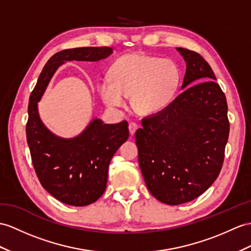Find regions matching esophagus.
Wrapping results in <instances>:
<instances>
[{"label": "esophagus", "mask_w": 251, "mask_h": 251, "mask_svg": "<svg viewBox=\"0 0 251 251\" xmlns=\"http://www.w3.org/2000/svg\"><path fill=\"white\" fill-rule=\"evenodd\" d=\"M137 129H138L137 124H135V122H130V124H129V130H130L131 135H133V134L136 132Z\"/></svg>", "instance_id": "34e87169"}]
</instances>
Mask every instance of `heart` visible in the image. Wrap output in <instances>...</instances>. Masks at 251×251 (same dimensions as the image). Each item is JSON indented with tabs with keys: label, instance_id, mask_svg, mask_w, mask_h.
<instances>
[{
	"label": "heart",
	"instance_id": "1",
	"mask_svg": "<svg viewBox=\"0 0 251 251\" xmlns=\"http://www.w3.org/2000/svg\"><path fill=\"white\" fill-rule=\"evenodd\" d=\"M180 71L172 59L146 53H129L117 58L108 78L98 82L97 88L106 106L120 108L131 96L132 106L139 114H154L166 107L176 95Z\"/></svg>",
	"mask_w": 251,
	"mask_h": 251
}]
</instances>
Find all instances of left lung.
I'll use <instances>...</instances> for the list:
<instances>
[{
	"label": "left lung",
	"mask_w": 251,
	"mask_h": 251,
	"mask_svg": "<svg viewBox=\"0 0 251 251\" xmlns=\"http://www.w3.org/2000/svg\"><path fill=\"white\" fill-rule=\"evenodd\" d=\"M176 50L186 62L184 90L163 111L143 118L135 133L146 185L169 205L199 197L217 179L230 127L227 100L210 65L197 52Z\"/></svg>",
	"instance_id": "left-lung-1"
}]
</instances>
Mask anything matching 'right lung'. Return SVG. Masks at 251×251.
<instances>
[{
    "label": "right lung",
    "mask_w": 251,
    "mask_h": 251,
    "mask_svg": "<svg viewBox=\"0 0 251 251\" xmlns=\"http://www.w3.org/2000/svg\"><path fill=\"white\" fill-rule=\"evenodd\" d=\"M113 53L108 47L67 49L48 60L28 102L26 139L38 180L54 198L69 205L84 206L99 199L106 188L107 170L115 152L129 137L126 120L104 125L94 119L77 137L55 136L42 124L37 103L66 60L97 62Z\"/></svg>",
    "instance_id": "right-lung-1"
}]
</instances>
